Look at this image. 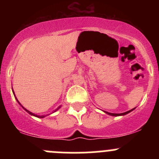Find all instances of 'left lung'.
I'll use <instances>...</instances> for the list:
<instances>
[{"label":"left lung","mask_w":159,"mask_h":159,"mask_svg":"<svg viewBox=\"0 0 159 159\" xmlns=\"http://www.w3.org/2000/svg\"><path fill=\"white\" fill-rule=\"evenodd\" d=\"M134 108H133V109H131L130 111H126V112H124V113H121V114H115V113H110V112H107V111H105L106 112L107 114H108V115H112V116H118V115H126V114H128V113H129V112H131V111H133L134 110Z\"/></svg>","instance_id":"8db88e82"}]
</instances>
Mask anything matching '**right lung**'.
<instances>
[{"label":"right lung","mask_w":159,"mask_h":159,"mask_svg":"<svg viewBox=\"0 0 159 159\" xmlns=\"http://www.w3.org/2000/svg\"><path fill=\"white\" fill-rule=\"evenodd\" d=\"M13 93H14V96H15V94H14V92H13ZM15 98H16V99H17V98H16V96H15ZM17 102H18V101H17ZM18 103H19V102H18ZM19 104H20V103H19ZM22 107H23V106H22ZM23 108H24V107H23ZM59 108H60V107H59ZM25 111H27V112H28V113H29V114H30V115H34V116H36V117H38V118H44V116H43V115H42V116H39V115H38H38H34V114L31 113V112H30V111H28V110H27V109H25Z\"/></svg>","instance_id":"obj_1"}]
</instances>
